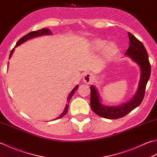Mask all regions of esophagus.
<instances>
[{
    "label": "esophagus",
    "instance_id": "obj_1",
    "mask_svg": "<svg viewBox=\"0 0 157 157\" xmlns=\"http://www.w3.org/2000/svg\"><path fill=\"white\" fill-rule=\"evenodd\" d=\"M93 80V75L90 73H85L84 76H83V81L86 84H90V82Z\"/></svg>",
    "mask_w": 157,
    "mask_h": 157
}]
</instances>
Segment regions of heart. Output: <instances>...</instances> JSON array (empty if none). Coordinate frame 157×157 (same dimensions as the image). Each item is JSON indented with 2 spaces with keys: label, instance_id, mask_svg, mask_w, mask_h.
<instances>
[{
  "label": "heart",
  "instance_id": "1",
  "mask_svg": "<svg viewBox=\"0 0 157 157\" xmlns=\"http://www.w3.org/2000/svg\"><path fill=\"white\" fill-rule=\"evenodd\" d=\"M93 44L95 50H102V49L105 48V58H108L110 56H112L113 54H115L116 51H117V46L115 44H111L107 45V42L106 41H104V40H100V39H96L93 42Z\"/></svg>",
  "mask_w": 157,
  "mask_h": 157
}]
</instances>
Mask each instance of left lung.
Wrapping results in <instances>:
<instances>
[{
  "mask_svg": "<svg viewBox=\"0 0 157 157\" xmlns=\"http://www.w3.org/2000/svg\"><path fill=\"white\" fill-rule=\"evenodd\" d=\"M129 47L125 55L129 56L140 66L141 77L137 90L132 99L118 105H106L101 103L100 95L93 85L90 86V107L92 110L101 117L108 119H118L124 117L132 110L139 106L144 97L146 84L151 73L148 55L145 47L131 33H128Z\"/></svg>",
  "mask_w": 157,
  "mask_h": 157,
  "instance_id": "left-lung-1",
  "label": "left lung"
}]
</instances>
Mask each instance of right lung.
I'll use <instances>...</instances> for the list:
<instances>
[{
  "mask_svg": "<svg viewBox=\"0 0 157 157\" xmlns=\"http://www.w3.org/2000/svg\"><path fill=\"white\" fill-rule=\"evenodd\" d=\"M52 34V32L50 31V29H40L39 30H36V31H32L30 32L29 33L26 34V35H24V36H22L19 41H18L17 43H16V45H15V47H17L18 45H20L21 44H22L23 43H24L25 41H28V40H29L30 39H33V38H35V37H36V36H41V35H51ZM15 48L13 49V50H11V53H10V55H9V59H10V58L11 57L12 54H13V52H14V50H15ZM79 86L77 85L73 89V90H71V92L69 95L68 96V97H67V103L66 104V106L65 107H64V109L63 112L61 113V114L58 116V117L56 119H59L60 118L63 117V116L66 114V113H67V111H68V107H69V101L71 100V97H73V95L74 94L75 90H77V89L78 88Z\"/></svg>",
  "mask_w": 157,
  "mask_h": 157,
  "instance_id": "obj_1",
  "label": "right lung"
}]
</instances>
